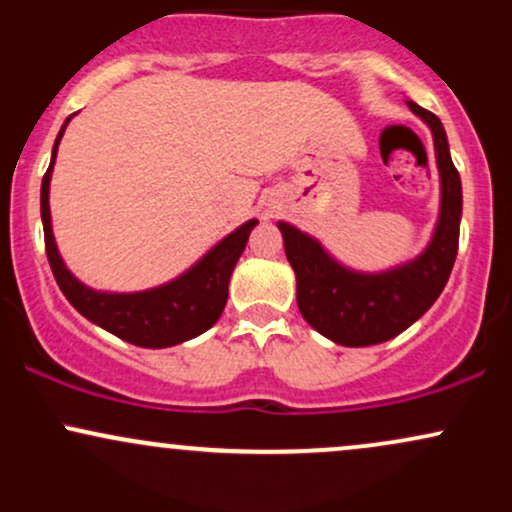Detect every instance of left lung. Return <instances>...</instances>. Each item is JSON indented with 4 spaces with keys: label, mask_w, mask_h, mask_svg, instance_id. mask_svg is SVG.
Masks as SVG:
<instances>
[{
    "label": "left lung",
    "mask_w": 512,
    "mask_h": 512,
    "mask_svg": "<svg viewBox=\"0 0 512 512\" xmlns=\"http://www.w3.org/2000/svg\"><path fill=\"white\" fill-rule=\"evenodd\" d=\"M431 127L440 173V214L431 243L419 257L380 274L346 269L315 238L279 221L286 260L296 272L298 310L313 330L342 346L387 342L414 325L448 284L460 243L462 182L450 158L443 122L409 101Z\"/></svg>",
    "instance_id": "obj_1"
}]
</instances>
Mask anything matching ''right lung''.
<instances>
[{
  "mask_svg": "<svg viewBox=\"0 0 512 512\" xmlns=\"http://www.w3.org/2000/svg\"><path fill=\"white\" fill-rule=\"evenodd\" d=\"M69 120L72 117H67L60 134H57L55 146H52L50 168L43 175V187H40L45 252H48V262L57 279V286L86 320H91L93 325L103 327V330L134 346L166 349V346L182 344L187 339H195L197 334L207 332L226 308L228 281H231L233 267H236L238 257L243 255L245 243H248L250 231L257 226V221H245L231 236L214 245L195 267L187 269L185 274L168 281V284L156 286V289L139 293H105L88 289L62 262L50 221L48 197L52 166H55L57 146H60L64 127L69 125Z\"/></svg>",
  "mask_w": 512,
  "mask_h": 512,
  "instance_id": "obj_1",
  "label": "right lung"
}]
</instances>
